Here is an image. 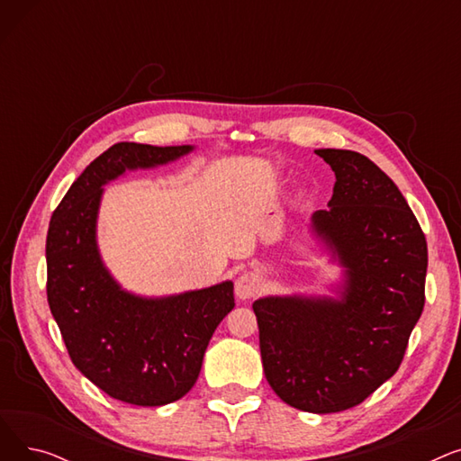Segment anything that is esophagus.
I'll list each match as a JSON object with an SVG mask.
<instances>
[{
    "mask_svg": "<svg viewBox=\"0 0 461 461\" xmlns=\"http://www.w3.org/2000/svg\"><path fill=\"white\" fill-rule=\"evenodd\" d=\"M259 289H261L259 280H258V276L252 275V273L240 275V276L235 280V295H237V299H240V301H247V299L256 297V295L259 294Z\"/></svg>",
    "mask_w": 461,
    "mask_h": 461,
    "instance_id": "obj_1",
    "label": "esophagus"
}]
</instances>
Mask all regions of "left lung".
I'll use <instances>...</instances> for the list:
<instances>
[{
	"instance_id": "1",
	"label": "left lung",
	"mask_w": 461,
	"mask_h": 461,
	"mask_svg": "<svg viewBox=\"0 0 461 461\" xmlns=\"http://www.w3.org/2000/svg\"><path fill=\"white\" fill-rule=\"evenodd\" d=\"M316 155L336 183L312 230L346 269L340 297H265L252 308L271 389L325 415L365 402L400 368L424 308L428 245L394 181L368 157Z\"/></svg>"
}]
</instances>
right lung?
Returning <instances> with one entry per match:
<instances>
[{
	"label": "right lung",
	"instance_id": "add662e5",
	"mask_svg": "<svg viewBox=\"0 0 461 461\" xmlns=\"http://www.w3.org/2000/svg\"><path fill=\"white\" fill-rule=\"evenodd\" d=\"M192 149L112 145L72 183L46 235L48 304L72 365L108 396L132 405H166L192 389L214 329L235 306L233 284L160 299L121 289L96 249L103 185Z\"/></svg>",
	"mask_w": 461,
	"mask_h": 461
}]
</instances>
